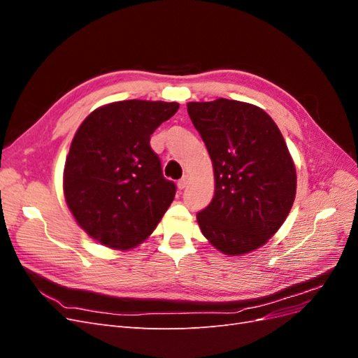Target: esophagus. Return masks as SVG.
Returning a JSON list of instances; mask_svg holds the SVG:
<instances>
[{
    "mask_svg": "<svg viewBox=\"0 0 358 358\" xmlns=\"http://www.w3.org/2000/svg\"><path fill=\"white\" fill-rule=\"evenodd\" d=\"M187 183H188V178H187V176L182 178L180 180H178V189H183V188H185Z\"/></svg>",
    "mask_w": 358,
    "mask_h": 358,
    "instance_id": "esophagus-1",
    "label": "esophagus"
}]
</instances>
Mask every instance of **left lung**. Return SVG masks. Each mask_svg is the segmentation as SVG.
<instances>
[{"instance_id":"obj_1","label":"left lung","mask_w":358,"mask_h":358,"mask_svg":"<svg viewBox=\"0 0 358 358\" xmlns=\"http://www.w3.org/2000/svg\"><path fill=\"white\" fill-rule=\"evenodd\" d=\"M187 107L215 176V196L197 213L200 230L225 255L252 252L280 229L296 199V167L285 140L254 104L218 99Z\"/></svg>"}]
</instances>
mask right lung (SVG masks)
<instances>
[{
  "mask_svg": "<svg viewBox=\"0 0 358 358\" xmlns=\"http://www.w3.org/2000/svg\"><path fill=\"white\" fill-rule=\"evenodd\" d=\"M178 109V103L116 101L95 109L78 128L64 167V197L96 242L136 248L169 209L176 185L162 176L149 142Z\"/></svg>",
  "mask_w": 358,
  "mask_h": 358,
  "instance_id": "add662e5",
  "label": "right lung"
}]
</instances>
